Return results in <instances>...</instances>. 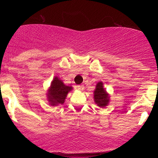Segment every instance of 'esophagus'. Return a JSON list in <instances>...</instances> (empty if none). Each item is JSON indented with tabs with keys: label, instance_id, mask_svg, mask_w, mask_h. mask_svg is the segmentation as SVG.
<instances>
[{
	"label": "esophagus",
	"instance_id": "1",
	"mask_svg": "<svg viewBox=\"0 0 158 158\" xmlns=\"http://www.w3.org/2000/svg\"><path fill=\"white\" fill-rule=\"evenodd\" d=\"M77 88L79 89V90L82 91V90H83V89H84V86H83V85H78Z\"/></svg>",
	"mask_w": 158,
	"mask_h": 158
}]
</instances>
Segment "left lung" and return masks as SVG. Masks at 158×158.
<instances>
[{
    "instance_id": "1",
    "label": "left lung",
    "mask_w": 158,
    "mask_h": 158,
    "mask_svg": "<svg viewBox=\"0 0 158 158\" xmlns=\"http://www.w3.org/2000/svg\"><path fill=\"white\" fill-rule=\"evenodd\" d=\"M94 100L97 106L101 108H105L109 105L110 96L104 88V84L102 81L97 83L94 91Z\"/></svg>"
}]
</instances>
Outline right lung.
I'll return each instance as SVG.
<instances>
[{"label":"right lung","instance_id":"obj_1","mask_svg":"<svg viewBox=\"0 0 158 158\" xmlns=\"http://www.w3.org/2000/svg\"><path fill=\"white\" fill-rule=\"evenodd\" d=\"M72 89V86H66L61 79L55 76L46 93L49 105L51 106H57L64 104L67 95Z\"/></svg>","mask_w":158,"mask_h":158}]
</instances>
